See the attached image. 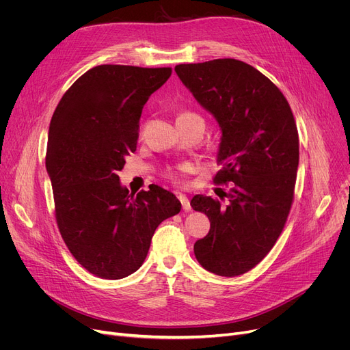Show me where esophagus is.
<instances>
[{"label": "esophagus", "instance_id": "34e87169", "mask_svg": "<svg viewBox=\"0 0 350 350\" xmlns=\"http://www.w3.org/2000/svg\"><path fill=\"white\" fill-rule=\"evenodd\" d=\"M177 198L180 200V203H181V207H183V210H185V211H190V210H191L190 201H189V198H187L185 194L177 193Z\"/></svg>", "mask_w": 350, "mask_h": 350}]
</instances>
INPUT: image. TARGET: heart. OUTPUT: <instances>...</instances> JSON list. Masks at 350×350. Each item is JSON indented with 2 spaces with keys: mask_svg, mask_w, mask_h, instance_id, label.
Instances as JSON below:
<instances>
[{
  "mask_svg": "<svg viewBox=\"0 0 350 350\" xmlns=\"http://www.w3.org/2000/svg\"><path fill=\"white\" fill-rule=\"evenodd\" d=\"M191 116H196V115H193V113H190V112H180L178 115H177V120L178 119H186V118H191ZM185 170H187V165H178V167L174 170V169H170V170H167L165 172V177H169L170 180H173V181H180V173L181 172H185Z\"/></svg>",
  "mask_w": 350,
  "mask_h": 350,
  "instance_id": "obj_1",
  "label": "heart"
}]
</instances>
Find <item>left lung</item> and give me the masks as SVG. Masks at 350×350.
Here are the masks:
<instances>
[{
    "label": "left lung",
    "instance_id": "obj_1",
    "mask_svg": "<svg viewBox=\"0 0 350 350\" xmlns=\"http://www.w3.org/2000/svg\"><path fill=\"white\" fill-rule=\"evenodd\" d=\"M174 70L221 127L214 183L230 185L227 204L193 197L191 207L210 219L194 255L204 269L237 277L265 258L285 227L299 163L297 123L277 85L243 61L181 64Z\"/></svg>",
    "mask_w": 350,
    "mask_h": 350
}]
</instances>
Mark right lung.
<instances>
[{
  "label": "right lung",
  "mask_w": 350,
  "mask_h": 350,
  "mask_svg": "<svg viewBox=\"0 0 350 350\" xmlns=\"http://www.w3.org/2000/svg\"><path fill=\"white\" fill-rule=\"evenodd\" d=\"M170 75L172 68L95 66L52 115L45 164L55 218L70 254L99 278L136 272L159 224L181 210L173 193L154 186L135 196L116 174L136 152L143 106Z\"/></svg>",
  "instance_id": "1"
}]
</instances>
